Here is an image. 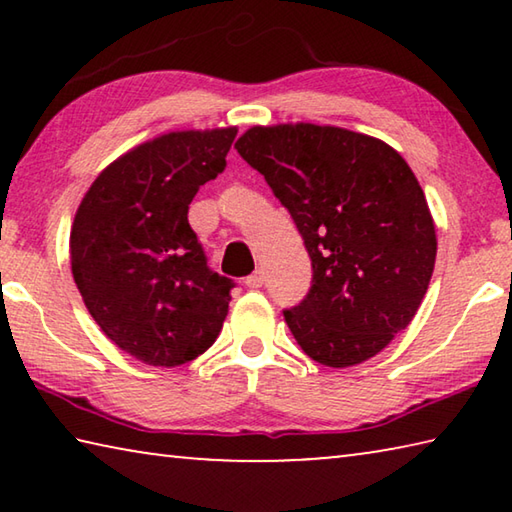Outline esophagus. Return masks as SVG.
<instances>
[{
  "instance_id": "esophagus-1",
  "label": "esophagus",
  "mask_w": 512,
  "mask_h": 512,
  "mask_svg": "<svg viewBox=\"0 0 512 512\" xmlns=\"http://www.w3.org/2000/svg\"><path fill=\"white\" fill-rule=\"evenodd\" d=\"M264 284V273L262 271H255L253 275L246 277V287L248 289H259Z\"/></svg>"
}]
</instances>
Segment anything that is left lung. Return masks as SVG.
Instances as JSON below:
<instances>
[{"label":"left lung","instance_id":"8db88e82","mask_svg":"<svg viewBox=\"0 0 512 512\" xmlns=\"http://www.w3.org/2000/svg\"><path fill=\"white\" fill-rule=\"evenodd\" d=\"M235 149L287 207L311 289L284 320L307 357L348 368L409 327L436 264V228L395 149L336 126H253Z\"/></svg>","mask_w":512,"mask_h":512}]
</instances>
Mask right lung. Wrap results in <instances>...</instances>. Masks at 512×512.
Returning <instances> with one entry per match:
<instances>
[{
    "label": "right lung",
    "instance_id": "add662e5",
    "mask_svg": "<svg viewBox=\"0 0 512 512\" xmlns=\"http://www.w3.org/2000/svg\"><path fill=\"white\" fill-rule=\"evenodd\" d=\"M237 128L176 131L121 155L76 210L69 262L108 339L149 366L196 359L219 336L235 282L207 266L187 221L198 187L225 169Z\"/></svg>",
    "mask_w": 512,
    "mask_h": 512
}]
</instances>
